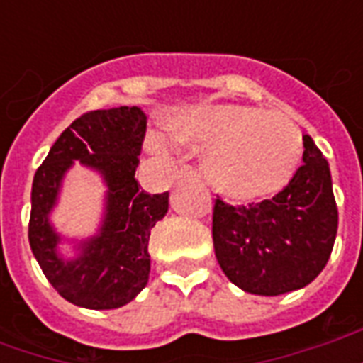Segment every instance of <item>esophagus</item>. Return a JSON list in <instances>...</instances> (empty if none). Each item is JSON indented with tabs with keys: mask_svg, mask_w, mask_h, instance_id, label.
<instances>
[{
	"mask_svg": "<svg viewBox=\"0 0 363 363\" xmlns=\"http://www.w3.org/2000/svg\"><path fill=\"white\" fill-rule=\"evenodd\" d=\"M198 179V174L196 171L192 169V167H182L181 171L177 173V182H181V181H196Z\"/></svg>",
	"mask_w": 363,
	"mask_h": 363,
	"instance_id": "obj_1",
	"label": "esophagus"
}]
</instances>
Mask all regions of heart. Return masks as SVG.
Returning a JSON list of instances; mask_svg holds the SVG:
<instances>
[{
  "label": "heart",
  "instance_id": "b5f03b06",
  "mask_svg": "<svg viewBox=\"0 0 363 363\" xmlns=\"http://www.w3.org/2000/svg\"><path fill=\"white\" fill-rule=\"evenodd\" d=\"M169 142L204 151V174L223 196L249 202L280 192L303 153L301 130L280 114L243 104H200L171 112ZM150 150L165 145L151 138Z\"/></svg>",
  "mask_w": 363,
  "mask_h": 363
}]
</instances>
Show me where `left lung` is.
<instances>
[{
    "label": "left lung",
    "mask_w": 363,
    "mask_h": 363,
    "mask_svg": "<svg viewBox=\"0 0 363 363\" xmlns=\"http://www.w3.org/2000/svg\"><path fill=\"white\" fill-rule=\"evenodd\" d=\"M338 229V210L327 159L303 135V165L288 186L260 204L216 200L213 251L237 288L281 296L311 284L327 264Z\"/></svg>",
    "instance_id": "8db88e82"
}]
</instances>
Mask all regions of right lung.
Listing matches in <instances>:
<instances>
[{"instance_id": "right-lung-1", "label": "right lung", "mask_w": 363, "mask_h": 363, "mask_svg": "<svg viewBox=\"0 0 363 363\" xmlns=\"http://www.w3.org/2000/svg\"><path fill=\"white\" fill-rule=\"evenodd\" d=\"M145 124L140 106L87 112L60 134L36 171L28 241L44 276L69 303L116 309L130 303L150 280L151 229L165 218L169 192L147 194L135 181ZM75 160L105 184L101 221L87 238H67L51 223L63 179Z\"/></svg>"}]
</instances>
